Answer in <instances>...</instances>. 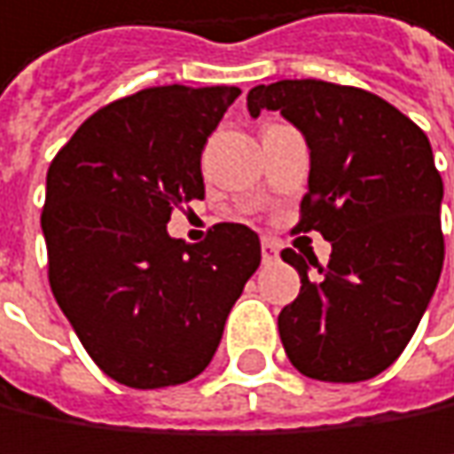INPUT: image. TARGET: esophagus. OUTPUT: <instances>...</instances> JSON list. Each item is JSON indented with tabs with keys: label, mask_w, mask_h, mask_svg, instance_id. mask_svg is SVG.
Returning <instances> with one entry per match:
<instances>
[{
	"label": "esophagus",
	"mask_w": 454,
	"mask_h": 454,
	"mask_svg": "<svg viewBox=\"0 0 454 454\" xmlns=\"http://www.w3.org/2000/svg\"><path fill=\"white\" fill-rule=\"evenodd\" d=\"M278 254H280V246L272 238H264L262 240V259H264V264H272L278 259Z\"/></svg>",
	"instance_id": "1"
}]
</instances>
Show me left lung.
<instances>
[{
  "mask_svg": "<svg viewBox=\"0 0 454 454\" xmlns=\"http://www.w3.org/2000/svg\"><path fill=\"white\" fill-rule=\"evenodd\" d=\"M280 111L307 139L309 184L296 230L323 232L328 267L294 248L301 291L280 317L299 372L356 383L383 372L410 343L442 275V198L431 142L372 92L286 79L248 92V114Z\"/></svg>",
  "mask_w": 454,
  "mask_h": 454,
  "instance_id": "obj_1",
  "label": "left lung"
}]
</instances>
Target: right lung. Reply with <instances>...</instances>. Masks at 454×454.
Instances as JSON below:
<instances>
[{"instance_id":"right-lung-1","label":"right lung","mask_w":454,"mask_h":454,"mask_svg":"<svg viewBox=\"0 0 454 454\" xmlns=\"http://www.w3.org/2000/svg\"><path fill=\"white\" fill-rule=\"evenodd\" d=\"M238 87H153L90 115L47 171L42 232L52 294L114 380L163 388L200 375L262 262L246 224L190 246L171 208L203 200L200 153Z\"/></svg>"}]
</instances>
